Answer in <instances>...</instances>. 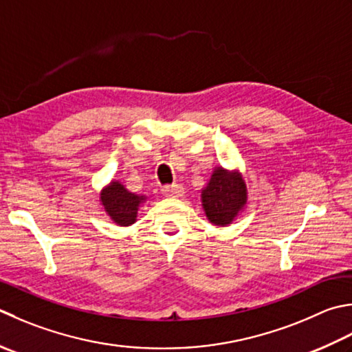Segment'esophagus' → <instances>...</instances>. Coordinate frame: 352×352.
Masks as SVG:
<instances>
[{"mask_svg":"<svg viewBox=\"0 0 352 352\" xmlns=\"http://www.w3.org/2000/svg\"><path fill=\"white\" fill-rule=\"evenodd\" d=\"M163 195L164 197H182L184 194V188L182 184H169V186H163Z\"/></svg>","mask_w":352,"mask_h":352,"instance_id":"esophagus-1","label":"esophagus"}]
</instances>
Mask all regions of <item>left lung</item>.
Segmentation results:
<instances>
[{"instance_id": "left-lung-1", "label": "left lung", "mask_w": 352, "mask_h": 352, "mask_svg": "<svg viewBox=\"0 0 352 352\" xmlns=\"http://www.w3.org/2000/svg\"><path fill=\"white\" fill-rule=\"evenodd\" d=\"M201 201L206 217L212 224H230L247 203V188L243 177L239 172L217 168L201 192Z\"/></svg>"}]
</instances>
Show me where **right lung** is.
I'll use <instances>...</instances> for the list:
<instances>
[{"label": "right lung", "mask_w": 352, "mask_h": 352, "mask_svg": "<svg viewBox=\"0 0 352 352\" xmlns=\"http://www.w3.org/2000/svg\"><path fill=\"white\" fill-rule=\"evenodd\" d=\"M102 206L114 223L119 226H129L135 223L137 210L144 201L143 195H135L125 189L119 182H111L100 194Z\"/></svg>", "instance_id": "obj_1"}]
</instances>
